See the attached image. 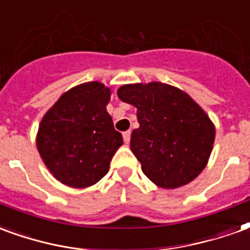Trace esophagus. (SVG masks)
Wrapping results in <instances>:
<instances>
[{
	"mask_svg": "<svg viewBox=\"0 0 250 250\" xmlns=\"http://www.w3.org/2000/svg\"><path fill=\"white\" fill-rule=\"evenodd\" d=\"M130 138H131V131H125L123 132V139H125V143H130Z\"/></svg>",
	"mask_w": 250,
	"mask_h": 250,
	"instance_id": "obj_1",
	"label": "esophagus"
}]
</instances>
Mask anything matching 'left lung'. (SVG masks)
I'll list each match as a JSON object with an SVG mask.
<instances>
[{"instance_id":"1","label":"left lung","mask_w":250,"mask_h":250,"mask_svg":"<svg viewBox=\"0 0 250 250\" xmlns=\"http://www.w3.org/2000/svg\"><path fill=\"white\" fill-rule=\"evenodd\" d=\"M122 102L134 105L139 127L131 134V151L142 171L162 188L190 184L209 162L214 123L190 95L179 88L151 82L125 84Z\"/></svg>"}]
</instances>
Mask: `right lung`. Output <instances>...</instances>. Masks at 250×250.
<instances>
[{
	"mask_svg": "<svg viewBox=\"0 0 250 250\" xmlns=\"http://www.w3.org/2000/svg\"><path fill=\"white\" fill-rule=\"evenodd\" d=\"M111 88L88 82L68 89L48 109L39 125L36 146L55 178L73 188L98 184L123 145L107 112Z\"/></svg>",
	"mask_w": 250,
	"mask_h": 250,
	"instance_id": "obj_1",
	"label": "right lung"
}]
</instances>
